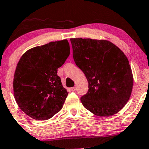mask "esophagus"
Wrapping results in <instances>:
<instances>
[{
	"label": "esophagus",
	"instance_id": "esophagus-1",
	"mask_svg": "<svg viewBox=\"0 0 149 149\" xmlns=\"http://www.w3.org/2000/svg\"><path fill=\"white\" fill-rule=\"evenodd\" d=\"M70 90H71V92H75L76 91V88H75V87H73V88H71Z\"/></svg>",
	"mask_w": 149,
	"mask_h": 149
}]
</instances>
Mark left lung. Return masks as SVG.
<instances>
[{"label": "left lung", "instance_id": "left-lung-1", "mask_svg": "<svg viewBox=\"0 0 149 149\" xmlns=\"http://www.w3.org/2000/svg\"><path fill=\"white\" fill-rule=\"evenodd\" d=\"M75 63L84 73L88 92L80 98L84 107L98 116H111L131 96L133 75L124 52L111 42L71 38Z\"/></svg>", "mask_w": 149, "mask_h": 149}]
</instances>
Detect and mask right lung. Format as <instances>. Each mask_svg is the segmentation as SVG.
I'll list each match as a JSON object with an SVG mask.
<instances>
[{
    "label": "right lung",
    "instance_id": "right-lung-1",
    "mask_svg": "<svg viewBox=\"0 0 149 149\" xmlns=\"http://www.w3.org/2000/svg\"><path fill=\"white\" fill-rule=\"evenodd\" d=\"M69 54V43L65 39L31 48L20 58L13 92L19 107L31 118L45 120L62 109L68 92L57 69Z\"/></svg>",
    "mask_w": 149,
    "mask_h": 149
}]
</instances>
